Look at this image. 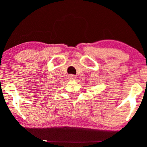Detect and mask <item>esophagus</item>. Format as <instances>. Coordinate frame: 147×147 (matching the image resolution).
<instances>
[{"mask_svg": "<svg viewBox=\"0 0 147 147\" xmlns=\"http://www.w3.org/2000/svg\"><path fill=\"white\" fill-rule=\"evenodd\" d=\"M68 79L69 80H75L76 79V77L74 75H69L68 76Z\"/></svg>", "mask_w": 147, "mask_h": 147, "instance_id": "esophagus-1", "label": "esophagus"}]
</instances>
